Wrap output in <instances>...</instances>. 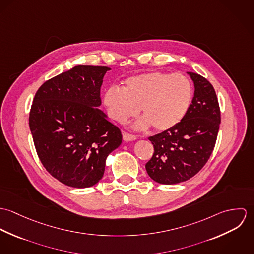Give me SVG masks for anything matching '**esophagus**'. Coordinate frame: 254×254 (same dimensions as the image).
I'll list each match as a JSON object with an SVG mask.
<instances>
[{"label":"esophagus","mask_w":254,"mask_h":254,"mask_svg":"<svg viewBox=\"0 0 254 254\" xmlns=\"http://www.w3.org/2000/svg\"><path fill=\"white\" fill-rule=\"evenodd\" d=\"M123 140L124 141H135V140H137V136L129 134V133H124L123 134Z\"/></svg>","instance_id":"34e87169"}]
</instances>
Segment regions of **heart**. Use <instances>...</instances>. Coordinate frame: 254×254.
Returning <instances> with one entry per match:
<instances>
[{
    "label": "heart",
    "mask_w": 254,
    "mask_h": 254,
    "mask_svg": "<svg viewBox=\"0 0 254 254\" xmlns=\"http://www.w3.org/2000/svg\"><path fill=\"white\" fill-rule=\"evenodd\" d=\"M192 86L183 74L151 71L125 80L122 89L110 87L104 94V105L109 117L125 123L140 110L144 115L138 129L150 125L164 132L179 124L190 109Z\"/></svg>",
    "instance_id": "heart-1"
}]
</instances>
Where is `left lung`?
<instances>
[{
	"label": "left lung",
	"mask_w": 254,
	"mask_h": 254,
	"mask_svg": "<svg viewBox=\"0 0 254 254\" xmlns=\"http://www.w3.org/2000/svg\"><path fill=\"white\" fill-rule=\"evenodd\" d=\"M194 84L191 105L181 122L148 138L154 148L145 164L148 176L159 184L173 185L197 174L209 159L217 139L221 113L211 83L188 72Z\"/></svg>",
	"instance_id": "1"
}]
</instances>
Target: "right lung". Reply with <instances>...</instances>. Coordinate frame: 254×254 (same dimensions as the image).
<instances>
[{
	"label": "right lung",
	"instance_id": "add662e5",
	"mask_svg": "<svg viewBox=\"0 0 254 254\" xmlns=\"http://www.w3.org/2000/svg\"><path fill=\"white\" fill-rule=\"evenodd\" d=\"M109 67L77 65L46 81L36 92L29 127L46 170L73 188L100 181L106 159L122 142L120 129L98 109Z\"/></svg>",
	"mask_w": 254,
	"mask_h": 254
}]
</instances>
